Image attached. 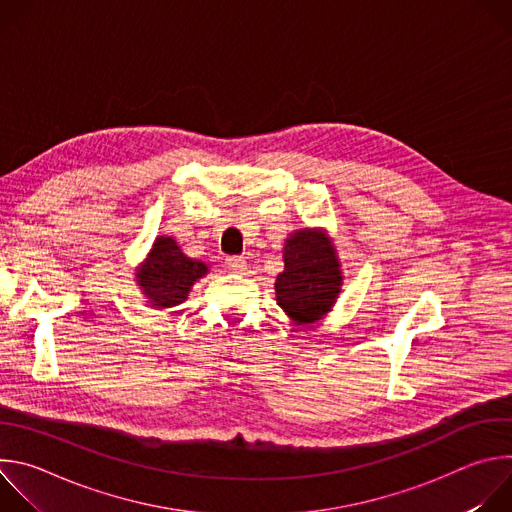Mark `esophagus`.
<instances>
[{
	"label": "esophagus",
	"instance_id": "esophagus-1",
	"mask_svg": "<svg viewBox=\"0 0 512 512\" xmlns=\"http://www.w3.org/2000/svg\"><path fill=\"white\" fill-rule=\"evenodd\" d=\"M225 267L233 273H245L247 271V261H245V257H229L225 261Z\"/></svg>",
	"mask_w": 512,
	"mask_h": 512
}]
</instances>
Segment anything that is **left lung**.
Returning <instances> with one entry per match:
<instances>
[{
  "instance_id": "1",
  "label": "left lung",
  "mask_w": 512,
  "mask_h": 512,
  "mask_svg": "<svg viewBox=\"0 0 512 512\" xmlns=\"http://www.w3.org/2000/svg\"><path fill=\"white\" fill-rule=\"evenodd\" d=\"M342 265L326 229L289 233L283 245V271L275 279V300L296 326L326 318L342 291Z\"/></svg>"
}]
</instances>
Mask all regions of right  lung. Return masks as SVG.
<instances>
[{
  "label": "right lung",
  "instance_id": "add662e5",
  "mask_svg": "<svg viewBox=\"0 0 512 512\" xmlns=\"http://www.w3.org/2000/svg\"><path fill=\"white\" fill-rule=\"evenodd\" d=\"M206 273L208 265L204 261L188 257L174 237L160 235L143 263L135 267V283L148 306L168 310L182 304L192 285Z\"/></svg>",
  "mask_w": 512,
  "mask_h": 512
}]
</instances>
